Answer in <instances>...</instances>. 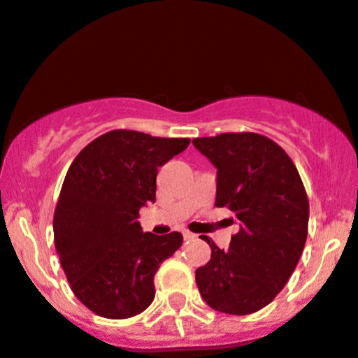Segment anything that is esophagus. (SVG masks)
<instances>
[{"label":"esophagus","mask_w":358,"mask_h":358,"mask_svg":"<svg viewBox=\"0 0 358 358\" xmlns=\"http://www.w3.org/2000/svg\"><path fill=\"white\" fill-rule=\"evenodd\" d=\"M195 236H197L195 233L189 231V229H183V238H185V240H194Z\"/></svg>","instance_id":"1"}]
</instances>
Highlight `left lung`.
<instances>
[{
    "instance_id": "obj_1",
    "label": "left lung",
    "mask_w": 358,
    "mask_h": 358,
    "mask_svg": "<svg viewBox=\"0 0 358 358\" xmlns=\"http://www.w3.org/2000/svg\"><path fill=\"white\" fill-rule=\"evenodd\" d=\"M194 145L217 169L214 204L240 224L228 250L202 238L210 261L195 271L199 292L214 310L252 314L273 302L299 264L308 228L306 187L288 154L264 135L221 134Z\"/></svg>"
}]
</instances>
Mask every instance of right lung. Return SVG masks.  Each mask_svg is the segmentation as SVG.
<instances>
[{"mask_svg": "<svg viewBox=\"0 0 358 358\" xmlns=\"http://www.w3.org/2000/svg\"><path fill=\"white\" fill-rule=\"evenodd\" d=\"M189 144L111 130L70 164L52 217L55 247L71 292L94 314L134 317L154 300V274L183 236L142 233L138 210L156 201L157 168Z\"/></svg>", "mask_w": 358, "mask_h": 358, "instance_id": "obj_1", "label": "right lung"}]
</instances>
